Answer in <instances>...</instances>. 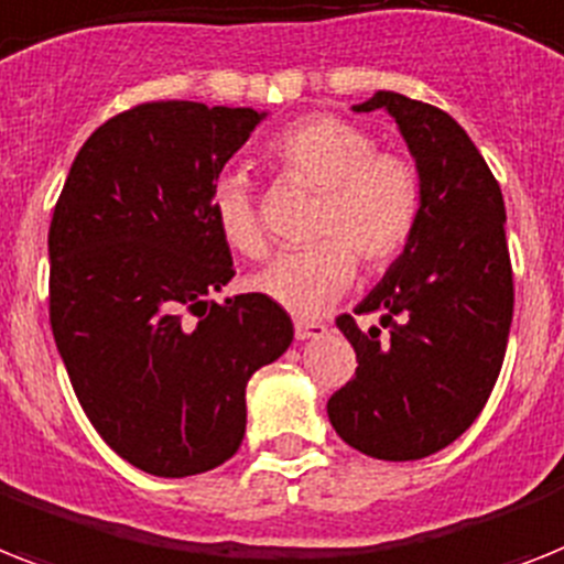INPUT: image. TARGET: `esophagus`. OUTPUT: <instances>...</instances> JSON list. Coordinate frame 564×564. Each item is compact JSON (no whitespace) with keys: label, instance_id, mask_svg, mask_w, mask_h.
I'll list each match as a JSON object with an SVG mask.
<instances>
[{"label":"esophagus","instance_id":"obj_1","mask_svg":"<svg viewBox=\"0 0 564 564\" xmlns=\"http://www.w3.org/2000/svg\"><path fill=\"white\" fill-rule=\"evenodd\" d=\"M327 333V324L324 322H310V318H297L295 322V336L304 341V338H318Z\"/></svg>","mask_w":564,"mask_h":564}]
</instances>
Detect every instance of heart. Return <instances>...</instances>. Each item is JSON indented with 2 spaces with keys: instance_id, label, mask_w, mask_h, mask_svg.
<instances>
[{
  "instance_id": "heart-1",
  "label": "heart",
  "mask_w": 564,
  "mask_h": 564,
  "mask_svg": "<svg viewBox=\"0 0 564 564\" xmlns=\"http://www.w3.org/2000/svg\"><path fill=\"white\" fill-rule=\"evenodd\" d=\"M283 182L318 191L310 223L313 246L283 251L251 286L295 315H315L354 283L356 258L370 269L391 267L409 249L423 214V176L414 159L377 148L368 127L350 118L306 116L283 127L263 150ZM223 240L242 258L267 254L254 191L242 173H223L210 191Z\"/></svg>"
}]
</instances>
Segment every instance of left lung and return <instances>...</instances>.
<instances>
[{
	"label": "left lung",
	"mask_w": 564,
	"mask_h": 564,
	"mask_svg": "<svg viewBox=\"0 0 564 564\" xmlns=\"http://www.w3.org/2000/svg\"><path fill=\"white\" fill-rule=\"evenodd\" d=\"M356 112L388 109L423 176V214L409 249L356 313L382 327H336L356 350L354 379L327 402L345 443L379 460H420L475 423L496 388L512 322L505 196L464 127L400 91Z\"/></svg>",
	"instance_id": "1"
}]
</instances>
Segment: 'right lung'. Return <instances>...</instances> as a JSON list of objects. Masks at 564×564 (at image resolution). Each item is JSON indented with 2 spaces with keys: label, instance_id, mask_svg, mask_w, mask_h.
<instances>
[{
  "label": "right lung",
  "instance_id": "add662e5",
  "mask_svg": "<svg viewBox=\"0 0 564 564\" xmlns=\"http://www.w3.org/2000/svg\"><path fill=\"white\" fill-rule=\"evenodd\" d=\"M260 118L194 100L118 112L54 205L48 318L72 388L104 443L159 478L235 455L251 373L292 341L260 292L208 301L235 278L210 191Z\"/></svg>",
  "mask_w": 564,
  "mask_h": 564
}]
</instances>
